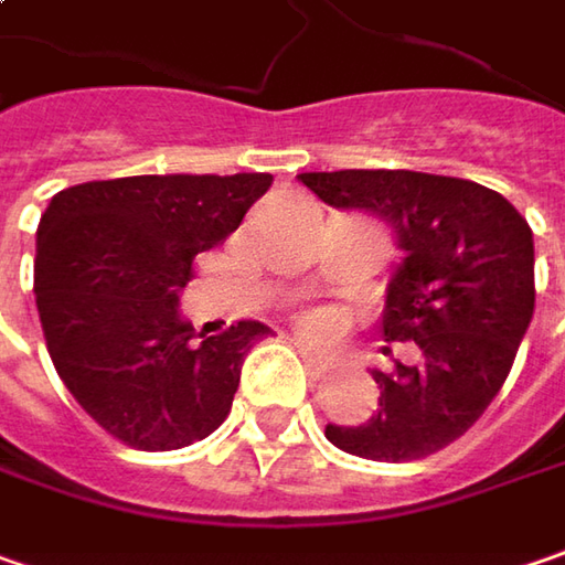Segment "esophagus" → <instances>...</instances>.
Here are the masks:
<instances>
[{
  "mask_svg": "<svg viewBox=\"0 0 565 565\" xmlns=\"http://www.w3.org/2000/svg\"><path fill=\"white\" fill-rule=\"evenodd\" d=\"M296 350H298V355L305 359V365H308V372H311V375H324L327 369H330V359H327L321 350H315L311 343L296 340Z\"/></svg>",
  "mask_w": 565,
  "mask_h": 565,
  "instance_id": "obj_1",
  "label": "esophagus"
}]
</instances>
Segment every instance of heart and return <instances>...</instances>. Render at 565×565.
<instances>
[{
	"mask_svg": "<svg viewBox=\"0 0 565 565\" xmlns=\"http://www.w3.org/2000/svg\"><path fill=\"white\" fill-rule=\"evenodd\" d=\"M308 327H311V330H324L327 321L321 315H311V318H308Z\"/></svg>",
	"mask_w": 565,
	"mask_h": 565,
	"instance_id": "b5f03b06",
	"label": "heart"
}]
</instances>
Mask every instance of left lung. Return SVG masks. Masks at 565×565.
Returning <instances> with one entry per match:
<instances>
[{"instance_id":"8db88e82","label":"left lung","mask_w":565,"mask_h":565,"mask_svg":"<svg viewBox=\"0 0 565 565\" xmlns=\"http://www.w3.org/2000/svg\"><path fill=\"white\" fill-rule=\"evenodd\" d=\"M298 181L333 210L381 218L397 264L381 330L419 362L379 381V413L324 436L355 458L416 461L465 436L490 407L534 315V235L502 193L423 171H308Z\"/></svg>"}]
</instances>
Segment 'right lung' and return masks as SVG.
<instances>
[{"label": "right lung", "mask_w": 565, "mask_h": 565, "mask_svg": "<svg viewBox=\"0 0 565 565\" xmlns=\"http://www.w3.org/2000/svg\"><path fill=\"white\" fill-rule=\"evenodd\" d=\"M269 184L260 171L136 174L60 190L41 215L34 296L50 359L129 448H184L225 423L244 355L269 327L238 321L196 343L181 292L193 257L228 238Z\"/></svg>", "instance_id": "1"}]
</instances>
